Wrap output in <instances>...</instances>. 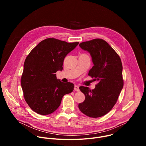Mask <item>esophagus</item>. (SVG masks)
Wrapping results in <instances>:
<instances>
[{
  "label": "esophagus",
  "instance_id": "obj_1",
  "mask_svg": "<svg viewBox=\"0 0 146 146\" xmlns=\"http://www.w3.org/2000/svg\"><path fill=\"white\" fill-rule=\"evenodd\" d=\"M74 90L76 91H77V92H79V91H80L79 87H78V86H74Z\"/></svg>",
  "mask_w": 146,
  "mask_h": 146
}]
</instances>
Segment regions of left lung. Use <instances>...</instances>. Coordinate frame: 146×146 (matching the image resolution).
<instances>
[{
  "label": "left lung",
  "mask_w": 146,
  "mask_h": 146,
  "mask_svg": "<svg viewBox=\"0 0 146 146\" xmlns=\"http://www.w3.org/2000/svg\"><path fill=\"white\" fill-rule=\"evenodd\" d=\"M79 46L90 54L94 66L88 75L98 83L92 90L80 87L86 99L79 103L78 108L90 117H100L112 109L123 88L122 62L117 52L103 39L85 41Z\"/></svg>",
  "instance_id": "8db88e82"
}]
</instances>
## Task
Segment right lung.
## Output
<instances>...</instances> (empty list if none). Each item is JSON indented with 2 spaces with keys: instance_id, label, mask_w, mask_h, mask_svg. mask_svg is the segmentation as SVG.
<instances>
[{
  "instance_id": "1",
  "label": "right lung",
  "mask_w": 146,
  "mask_h": 146,
  "mask_svg": "<svg viewBox=\"0 0 146 146\" xmlns=\"http://www.w3.org/2000/svg\"><path fill=\"white\" fill-rule=\"evenodd\" d=\"M78 43L48 38L26 58L21 87L26 102L35 112L43 115L51 114L59 108L63 96L73 91V83L61 82L55 73L63 69L64 58Z\"/></svg>"
}]
</instances>
